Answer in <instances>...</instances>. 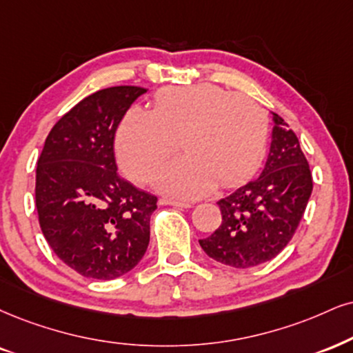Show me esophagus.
Returning a JSON list of instances; mask_svg holds the SVG:
<instances>
[{
  "mask_svg": "<svg viewBox=\"0 0 353 353\" xmlns=\"http://www.w3.org/2000/svg\"><path fill=\"white\" fill-rule=\"evenodd\" d=\"M160 203L170 204V206H176V208H191L190 203L176 201V199H170V198H162V199H160Z\"/></svg>",
  "mask_w": 353,
  "mask_h": 353,
  "instance_id": "1",
  "label": "esophagus"
}]
</instances>
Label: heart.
<instances>
[{"instance_id": "heart-1", "label": "heart", "mask_w": 353, "mask_h": 353, "mask_svg": "<svg viewBox=\"0 0 353 353\" xmlns=\"http://www.w3.org/2000/svg\"><path fill=\"white\" fill-rule=\"evenodd\" d=\"M185 155L154 175L152 185L175 198H199L249 178L265 154L268 119L250 98L217 85L172 86L155 94L154 110L132 108L116 136L121 167L145 181L176 150Z\"/></svg>"}]
</instances>
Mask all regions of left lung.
<instances>
[{
	"mask_svg": "<svg viewBox=\"0 0 353 353\" xmlns=\"http://www.w3.org/2000/svg\"><path fill=\"white\" fill-rule=\"evenodd\" d=\"M273 141L262 175L217 201L223 223L199 245L216 262L250 268L268 262L296 232L312 175L296 134L273 114Z\"/></svg>",
	"mask_w": 353,
	"mask_h": 353,
	"instance_id": "8db88e82",
	"label": "left lung"
}]
</instances>
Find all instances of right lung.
Returning <instances> with one entry per match:
<instances>
[{
  "label": "right lung",
  "instance_id": "right-lung-1",
  "mask_svg": "<svg viewBox=\"0 0 353 353\" xmlns=\"http://www.w3.org/2000/svg\"><path fill=\"white\" fill-rule=\"evenodd\" d=\"M112 86L81 99L57 121L36 170L42 234L81 276L112 280L145 254L157 196L117 175L114 134L130 104L145 93Z\"/></svg>",
  "mask_w": 353,
  "mask_h": 353
}]
</instances>
